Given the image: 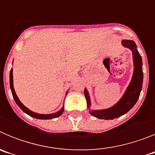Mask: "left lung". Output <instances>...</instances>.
<instances>
[{"label":"left lung","mask_w":155,"mask_h":155,"mask_svg":"<svg viewBox=\"0 0 155 155\" xmlns=\"http://www.w3.org/2000/svg\"><path fill=\"white\" fill-rule=\"evenodd\" d=\"M122 45L132 50L134 60V74L132 80L126 90L125 93L116 105L111 108L102 110H91L89 113L93 116L101 120H113L118 118L130 110L137 102L143 84V70H142V59L139 52L137 50L136 43L133 40H123ZM84 96L87 100V107L91 106L90 97L87 89L84 88Z\"/></svg>","instance_id":"1"}]
</instances>
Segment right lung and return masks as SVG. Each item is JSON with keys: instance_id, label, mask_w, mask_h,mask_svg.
<instances>
[{"instance_id": "right-lung-1", "label": "right lung", "mask_w": 155, "mask_h": 155, "mask_svg": "<svg viewBox=\"0 0 155 155\" xmlns=\"http://www.w3.org/2000/svg\"><path fill=\"white\" fill-rule=\"evenodd\" d=\"M13 71L12 69L10 71V87H11V90H12V95H13V98L15 101L16 104L18 105L20 109L25 113L26 114H28V116H31V117H33V118L35 119H39V120H51V119H54V118H57V117H59V116H61V114L63 113L64 110V106H63L62 109H61L60 111L57 112L55 113H52V114H39V113H34L32 111L29 110L28 108H26L20 102V100L18 99V98L17 94H16L15 91V89H14V86H13V74H12ZM68 92L66 93V95L68 94Z\"/></svg>"}]
</instances>
